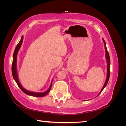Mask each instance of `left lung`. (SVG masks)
<instances>
[{"instance_id": "left-lung-1", "label": "left lung", "mask_w": 126, "mask_h": 126, "mask_svg": "<svg viewBox=\"0 0 126 126\" xmlns=\"http://www.w3.org/2000/svg\"><path fill=\"white\" fill-rule=\"evenodd\" d=\"M103 42H104V45H105V54H106V61H107V77H106V81L105 82V84L104 85V86L102 87V88L101 89V91H100V93H99V94L97 95V97H98L99 95L102 92V90H104V89L106 87V86H107V84L108 82L109 79V77H110V57H109V53L107 51V47H106V42L104 40V39H102Z\"/></svg>"}]
</instances>
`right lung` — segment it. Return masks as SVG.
Segmentation results:
<instances>
[{"label":"right lung","mask_w":126,"mask_h":126,"mask_svg":"<svg viewBox=\"0 0 126 126\" xmlns=\"http://www.w3.org/2000/svg\"><path fill=\"white\" fill-rule=\"evenodd\" d=\"M24 39V37L23 36H21V39L20 41L19 42L18 44L17 45V46L15 48V51L13 54V63H12V67H11V70H12V75L13 76V78L15 80V81L16 82L17 85L18 87L20 88V89L23 91V92L28 95H29V96H33V97H44L47 94L49 91H50L51 88L52 86V80L51 82V84L50 85V87L48 88L47 90H46L45 92L43 93H36V92H32V91H30L29 90H27L25 89L21 85V83L19 80L18 77V74H17V54L21 46L22 45V41H23Z\"/></svg>","instance_id":"obj_1"}]
</instances>
